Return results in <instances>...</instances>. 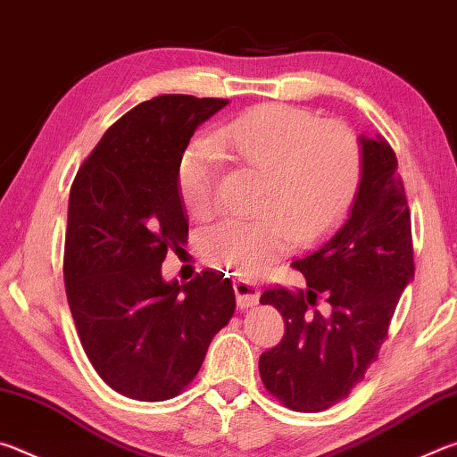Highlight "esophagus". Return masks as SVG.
Wrapping results in <instances>:
<instances>
[{"label": "esophagus", "mask_w": 457, "mask_h": 457, "mask_svg": "<svg viewBox=\"0 0 457 457\" xmlns=\"http://www.w3.org/2000/svg\"><path fill=\"white\" fill-rule=\"evenodd\" d=\"M234 290H236V298H237L239 308H252V306L258 304L260 290L253 282L237 278V280L234 282Z\"/></svg>", "instance_id": "obj_1"}]
</instances>
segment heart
I'll return each mask as SVG.
<instances>
[{"label":"heart","instance_id":"heart-1","mask_svg":"<svg viewBox=\"0 0 457 457\" xmlns=\"http://www.w3.org/2000/svg\"><path fill=\"white\" fill-rule=\"evenodd\" d=\"M223 157L264 175L258 218L223 220L201 234L207 264L239 278L264 272L288 239L311 244L335 228L362 181V149L351 127L320 120L308 108L266 103L183 151L177 187L193 218L213 213Z\"/></svg>","mask_w":457,"mask_h":457}]
</instances>
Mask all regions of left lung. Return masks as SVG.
<instances>
[{
    "mask_svg": "<svg viewBox=\"0 0 457 457\" xmlns=\"http://www.w3.org/2000/svg\"><path fill=\"white\" fill-rule=\"evenodd\" d=\"M361 145L362 181L349 218L292 262L308 288L274 286L260 296L286 327L282 343L260 357V377L292 411H324L351 395L377 361L415 272L411 212L395 151L378 135L361 137Z\"/></svg>",
    "mask_w": 457,
    "mask_h": 457,
    "instance_id": "1",
    "label": "left lung"
}]
</instances>
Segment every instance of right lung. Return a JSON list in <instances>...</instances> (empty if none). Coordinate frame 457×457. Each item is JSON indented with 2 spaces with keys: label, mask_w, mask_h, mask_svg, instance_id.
Returning a JSON list of instances; mask_svg holds the SVG:
<instances>
[{
  "label": "right lung",
  "mask_w": 457,
  "mask_h": 457,
  "mask_svg": "<svg viewBox=\"0 0 457 457\" xmlns=\"http://www.w3.org/2000/svg\"><path fill=\"white\" fill-rule=\"evenodd\" d=\"M226 98L163 95L106 130L74 177L68 201L64 284L90 365L120 395L173 399L204 365L236 312L223 272L165 282L167 252L181 253L189 226L177 165L199 125Z\"/></svg>",
  "instance_id": "1"
}]
</instances>
